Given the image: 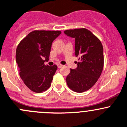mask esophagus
Here are the masks:
<instances>
[{
	"label": "esophagus",
	"mask_w": 127,
	"mask_h": 127,
	"mask_svg": "<svg viewBox=\"0 0 127 127\" xmlns=\"http://www.w3.org/2000/svg\"><path fill=\"white\" fill-rule=\"evenodd\" d=\"M57 66H58V68H61L63 66V65H62L61 64H57Z\"/></svg>",
	"instance_id": "obj_1"
}]
</instances>
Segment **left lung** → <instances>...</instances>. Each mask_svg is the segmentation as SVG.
Instances as JSON below:
<instances>
[{"instance_id": "obj_1", "label": "left lung", "mask_w": 127, "mask_h": 127, "mask_svg": "<svg viewBox=\"0 0 127 127\" xmlns=\"http://www.w3.org/2000/svg\"><path fill=\"white\" fill-rule=\"evenodd\" d=\"M64 33L75 39V55L80 61L76 69H70L66 83L75 92H85L95 85L103 70L102 44L86 28L65 30Z\"/></svg>"}]
</instances>
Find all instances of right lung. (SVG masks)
<instances>
[{"label": "right lung", "instance_id": "1", "mask_svg": "<svg viewBox=\"0 0 127 127\" xmlns=\"http://www.w3.org/2000/svg\"><path fill=\"white\" fill-rule=\"evenodd\" d=\"M61 34L60 31L34 30L17 46L16 61L20 76L33 92L42 93L51 86L57 66H49L44 62L49 61L52 42Z\"/></svg>", "mask_w": 127, "mask_h": 127}]
</instances>
